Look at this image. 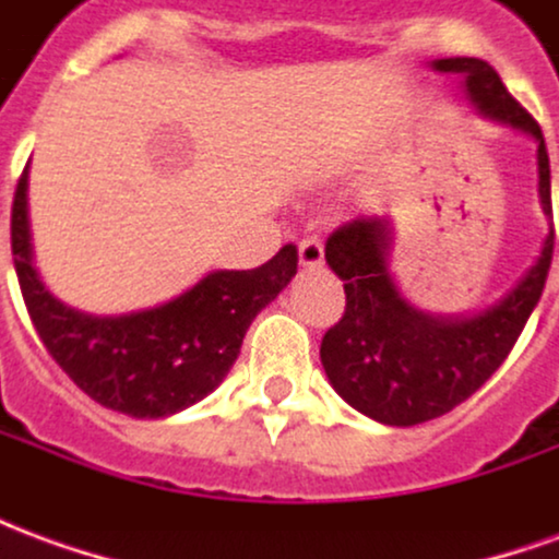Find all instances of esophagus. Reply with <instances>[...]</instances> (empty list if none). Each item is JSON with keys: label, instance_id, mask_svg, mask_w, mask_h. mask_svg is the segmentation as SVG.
<instances>
[{"label": "esophagus", "instance_id": "esophagus-1", "mask_svg": "<svg viewBox=\"0 0 559 559\" xmlns=\"http://www.w3.org/2000/svg\"><path fill=\"white\" fill-rule=\"evenodd\" d=\"M299 263H302L305 269L323 266V242H320L317 236H311V239H302V242H299Z\"/></svg>", "mask_w": 559, "mask_h": 559}]
</instances>
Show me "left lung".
Here are the masks:
<instances>
[{
  "instance_id": "8db88e82",
  "label": "left lung",
  "mask_w": 559,
  "mask_h": 559,
  "mask_svg": "<svg viewBox=\"0 0 559 559\" xmlns=\"http://www.w3.org/2000/svg\"><path fill=\"white\" fill-rule=\"evenodd\" d=\"M461 74L469 104L488 119L521 128L539 143V203L551 218V164L539 122L509 95L500 74L473 56L437 59ZM554 224L536 263L500 302L479 314H431L399 290L389 272L392 224L356 218L326 239V263L344 281L347 308L320 344L332 389L365 416L411 428L467 401L503 365L533 314L551 269Z\"/></svg>"
}]
</instances>
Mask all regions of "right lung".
Returning a JSON list of instances; mask_svg holds the SVG:
<instances>
[{"label": "right lung", "instance_id": "1", "mask_svg": "<svg viewBox=\"0 0 559 559\" xmlns=\"http://www.w3.org/2000/svg\"><path fill=\"white\" fill-rule=\"evenodd\" d=\"M29 167L11 206V254L32 326L92 401L134 419H160L203 401L227 377L251 320L296 275V245L242 272H209L170 302L131 314H90L44 287L32 263Z\"/></svg>", "mask_w": 559, "mask_h": 559}]
</instances>
